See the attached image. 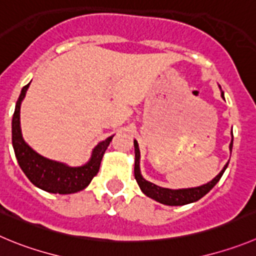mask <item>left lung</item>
Instances as JSON below:
<instances>
[{
	"mask_svg": "<svg viewBox=\"0 0 256 256\" xmlns=\"http://www.w3.org/2000/svg\"><path fill=\"white\" fill-rule=\"evenodd\" d=\"M222 98H224V92L221 93ZM134 145H135V168H134V173H135V179L138 184H139L140 190L148 196V197L152 198V200H158L163 204H168V206H183V204H192V202H196V200H200L204 194L210 192L212 188L216 186V183L221 179L222 174L225 172V169L228 168V164L224 166L220 174L217 176H214L211 182L207 183V184L200 186V187L197 188H188V190H168V188H162L159 186H155L152 183L148 182L140 174V150L138 142H134ZM230 149L232 150V140H231Z\"/></svg>",
	"mask_w": 256,
	"mask_h": 256,
	"instance_id": "obj_1",
	"label": "left lung"
}]
</instances>
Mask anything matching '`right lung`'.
<instances>
[{"mask_svg": "<svg viewBox=\"0 0 256 256\" xmlns=\"http://www.w3.org/2000/svg\"><path fill=\"white\" fill-rule=\"evenodd\" d=\"M28 84L21 90L12 117V145L18 166L32 184L46 192L69 194L84 190L93 176L98 173L102 156L114 136H110L100 142L93 150L90 160L82 166H68L42 156L24 142L21 135L20 104L25 97Z\"/></svg>", "mask_w": 256, "mask_h": 256, "instance_id": "1", "label": "right lung"}]
</instances>
